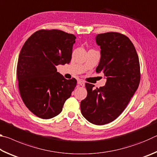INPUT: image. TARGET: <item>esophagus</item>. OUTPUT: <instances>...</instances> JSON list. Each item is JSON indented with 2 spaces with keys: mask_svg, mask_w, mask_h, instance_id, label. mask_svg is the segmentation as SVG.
I'll list each match as a JSON object with an SVG mask.
<instances>
[{
  "mask_svg": "<svg viewBox=\"0 0 157 157\" xmlns=\"http://www.w3.org/2000/svg\"><path fill=\"white\" fill-rule=\"evenodd\" d=\"M78 84L79 85H80V86H84V82L81 80V79H79V80H78Z\"/></svg>",
  "mask_w": 157,
  "mask_h": 157,
  "instance_id": "34e87169",
  "label": "esophagus"
}]
</instances>
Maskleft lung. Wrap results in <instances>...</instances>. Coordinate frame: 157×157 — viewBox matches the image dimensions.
<instances>
[{
  "instance_id": "obj_1",
  "label": "left lung",
  "mask_w": 157,
  "mask_h": 157,
  "mask_svg": "<svg viewBox=\"0 0 157 157\" xmlns=\"http://www.w3.org/2000/svg\"><path fill=\"white\" fill-rule=\"evenodd\" d=\"M101 57L96 72L104 73V86L94 89L86 83L87 96L81 101L82 116L90 123L102 125L113 121L123 113L139 87L140 63L134 44L118 33L98 34Z\"/></svg>"
}]
</instances>
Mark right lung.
Returning a JSON list of instances; mask_svg holds the SVG:
<instances>
[{"label":"right lung","instance_id":"obj_1","mask_svg":"<svg viewBox=\"0 0 157 157\" xmlns=\"http://www.w3.org/2000/svg\"><path fill=\"white\" fill-rule=\"evenodd\" d=\"M76 37L59 30H40L25 42L17 63L21 97L39 118L49 119L62 111L75 89V78L66 79L56 66L69 63Z\"/></svg>","mask_w":157,"mask_h":157}]
</instances>
